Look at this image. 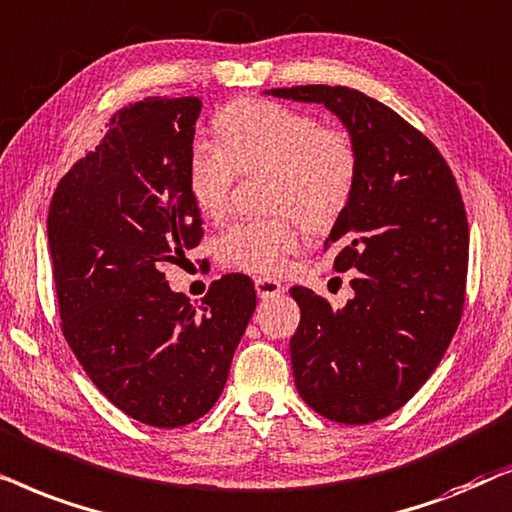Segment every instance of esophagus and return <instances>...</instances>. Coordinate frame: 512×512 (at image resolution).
<instances>
[{"instance_id": "34e87169", "label": "esophagus", "mask_w": 512, "mask_h": 512, "mask_svg": "<svg viewBox=\"0 0 512 512\" xmlns=\"http://www.w3.org/2000/svg\"><path fill=\"white\" fill-rule=\"evenodd\" d=\"M255 290H257V297H260V299H269V297L278 295V292L283 290V285L278 283L276 278L260 276V278H255Z\"/></svg>"}]
</instances>
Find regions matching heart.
Wrapping results in <instances>:
<instances>
[{"label":"heart","instance_id":"obj_1","mask_svg":"<svg viewBox=\"0 0 512 512\" xmlns=\"http://www.w3.org/2000/svg\"><path fill=\"white\" fill-rule=\"evenodd\" d=\"M222 145L196 140L187 180L194 206L208 220L227 213L236 175L269 173V206L278 217L234 222L217 238V255L231 269L276 274L297 250L299 224L325 231L339 220L358 175V154L342 128L278 102H238L217 119Z\"/></svg>","mask_w":512,"mask_h":512}]
</instances>
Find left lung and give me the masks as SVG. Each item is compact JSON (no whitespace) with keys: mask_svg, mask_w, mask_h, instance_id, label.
<instances>
[{"mask_svg":"<svg viewBox=\"0 0 512 512\" xmlns=\"http://www.w3.org/2000/svg\"><path fill=\"white\" fill-rule=\"evenodd\" d=\"M267 93L325 105L356 145V187L323 243L337 271H353V297L332 309L295 285L302 320L290 358L311 410L372 424L426 384L459 327L468 274L461 192L433 142L370 95L323 84Z\"/></svg>","mask_w":512,"mask_h":512,"instance_id":"left-lung-1","label":"left lung"}]
</instances>
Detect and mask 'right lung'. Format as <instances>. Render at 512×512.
Listing matches in <instances>:
<instances>
[{"label": "right lung", "instance_id": "1", "mask_svg": "<svg viewBox=\"0 0 512 512\" xmlns=\"http://www.w3.org/2000/svg\"><path fill=\"white\" fill-rule=\"evenodd\" d=\"M199 114L194 95L119 109L58 182L46 222L67 344L109 403L159 428L217 403L257 306L243 274L215 281L199 306L166 281L203 236L187 180Z\"/></svg>", "mask_w": 512, "mask_h": 512}]
</instances>
